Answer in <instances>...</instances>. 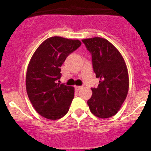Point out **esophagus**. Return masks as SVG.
<instances>
[{
	"label": "esophagus",
	"instance_id": "34e87169",
	"mask_svg": "<svg viewBox=\"0 0 151 151\" xmlns=\"http://www.w3.org/2000/svg\"><path fill=\"white\" fill-rule=\"evenodd\" d=\"M82 88V86H75V89H76V91H79L80 89Z\"/></svg>",
	"mask_w": 151,
	"mask_h": 151
}]
</instances>
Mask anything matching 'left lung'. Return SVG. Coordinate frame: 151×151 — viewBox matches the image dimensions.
I'll return each instance as SVG.
<instances>
[{
    "label": "left lung",
    "instance_id": "1",
    "mask_svg": "<svg viewBox=\"0 0 151 151\" xmlns=\"http://www.w3.org/2000/svg\"><path fill=\"white\" fill-rule=\"evenodd\" d=\"M82 41L91 54L94 72L100 78L97 88H91L88 105L95 116L110 118L118 113L127 97V66L120 52L108 40L94 37Z\"/></svg>",
    "mask_w": 151,
    "mask_h": 151
}]
</instances>
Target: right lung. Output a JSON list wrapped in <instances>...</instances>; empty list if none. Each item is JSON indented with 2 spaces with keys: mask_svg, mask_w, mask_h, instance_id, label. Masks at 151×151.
Wrapping results in <instances>:
<instances>
[{
  "mask_svg": "<svg viewBox=\"0 0 151 151\" xmlns=\"http://www.w3.org/2000/svg\"><path fill=\"white\" fill-rule=\"evenodd\" d=\"M82 45L79 40L54 36L36 49L28 65L26 87L36 112L52 120L62 118L69 111L74 88L57 82L60 66L69 54Z\"/></svg>",
  "mask_w": 151,
  "mask_h": 151,
  "instance_id": "right-lung-1",
  "label": "right lung"
}]
</instances>
